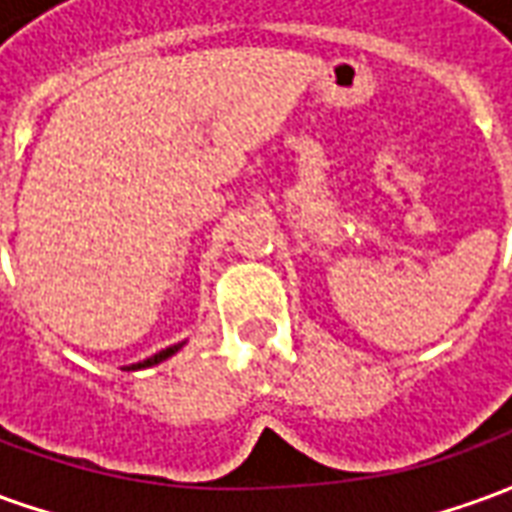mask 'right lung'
Here are the masks:
<instances>
[{
	"instance_id": "add662e5",
	"label": "right lung",
	"mask_w": 512,
	"mask_h": 512,
	"mask_svg": "<svg viewBox=\"0 0 512 512\" xmlns=\"http://www.w3.org/2000/svg\"><path fill=\"white\" fill-rule=\"evenodd\" d=\"M186 345V340L183 343H175V345H169V348H164V351H158V354H153L150 359H142V362H136V365H128L123 367V370H145V367H153V365H161L164 359H169V356H175Z\"/></svg>"
}]
</instances>
